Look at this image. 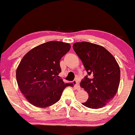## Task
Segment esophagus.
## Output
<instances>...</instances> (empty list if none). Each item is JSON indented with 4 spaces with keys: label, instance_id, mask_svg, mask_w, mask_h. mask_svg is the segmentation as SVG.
I'll return each mask as SVG.
<instances>
[{
    "label": "esophagus",
    "instance_id": "1",
    "mask_svg": "<svg viewBox=\"0 0 135 135\" xmlns=\"http://www.w3.org/2000/svg\"><path fill=\"white\" fill-rule=\"evenodd\" d=\"M73 83H74V84H75V88H76L77 90H79V89H80V88L79 86V83L78 80H74V82H73Z\"/></svg>",
    "mask_w": 135,
    "mask_h": 135
}]
</instances>
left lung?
<instances>
[{"instance_id":"8db88e82","label":"left lung","mask_w":135,"mask_h":135,"mask_svg":"<svg viewBox=\"0 0 135 135\" xmlns=\"http://www.w3.org/2000/svg\"><path fill=\"white\" fill-rule=\"evenodd\" d=\"M73 48L88 75L80 86L89 94L83 105L93 109L104 107L117 93L120 83V68L115 58L105 47L88 42H75Z\"/></svg>"}]
</instances>
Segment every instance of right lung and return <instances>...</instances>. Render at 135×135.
<instances>
[{
    "instance_id": "add662e5",
    "label": "right lung",
    "mask_w": 135,
    "mask_h": 135,
    "mask_svg": "<svg viewBox=\"0 0 135 135\" xmlns=\"http://www.w3.org/2000/svg\"><path fill=\"white\" fill-rule=\"evenodd\" d=\"M70 49L69 43L49 41L38 45L23 56L16 70L18 87L31 104L46 108L60 100L63 90L72 83L60 79V61Z\"/></svg>"
}]
</instances>
